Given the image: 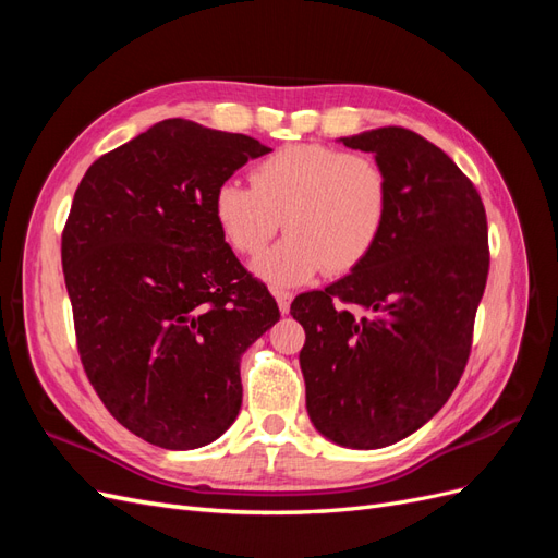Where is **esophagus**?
<instances>
[{"instance_id": "1", "label": "esophagus", "mask_w": 558, "mask_h": 558, "mask_svg": "<svg viewBox=\"0 0 558 558\" xmlns=\"http://www.w3.org/2000/svg\"><path fill=\"white\" fill-rule=\"evenodd\" d=\"M272 295L277 298V305H279V312H281V314H289V312H291V302H293V293H289V291H279V289H275V291H272Z\"/></svg>"}]
</instances>
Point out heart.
Returning a JSON list of instances; mask_svg holds the SVG:
<instances>
[{"label": "heart", "mask_w": 558, "mask_h": 558, "mask_svg": "<svg viewBox=\"0 0 558 558\" xmlns=\"http://www.w3.org/2000/svg\"><path fill=\"white\" fill-rule=\"evenodd\" d=\"M391 209L386 170L365 154L326 144H291L251 170V185L223 181L214 218L226 242L244 256L258 253L277 230L286 238L253 260V272L275 289L310 281L326 267L344 275L375 251Z\"/></svg>", "instance_id": "1"}]
</instances>
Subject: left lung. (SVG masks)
I'll return each instance as SVG.
<instances>
[{
	"label": "left lung",
	"instance_id": "8db88e82",
	"mask_svg": "<svg viewBox=\"0 0 558 558\" xmlns=\"http://www.w3.org/2000/svg\"><path fill=\"white\" fill-rule=\"evenodd\" d=\"M340 142L384 167L391 209L375 251L326 291L298 295L291 314L307 335L300 367L314 428L379 449L440 412L463 375L488 275L486 211L456 162L412 130Z\"/></svg>",
	"mask_w": 558,
	"mask_h": 558
}]
</instances>
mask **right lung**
<instances>
[{"instance_id":"add662e5","label":"right lung","mask_w":558,"mask_h":558,"mask_svg":"<svg viewBox=\"0 0 558 558\" xmlns=\"http://www.w3.org/2000/svg\"><path fill=\"white\" fill-rule=\"evenodd\" d=\"M258 140L167 118L97 158L74 193L62 269L83 369L111 416L162 449L221 437L242 353L279 320L214 218Z\"/></svg>"}]
</instances>
